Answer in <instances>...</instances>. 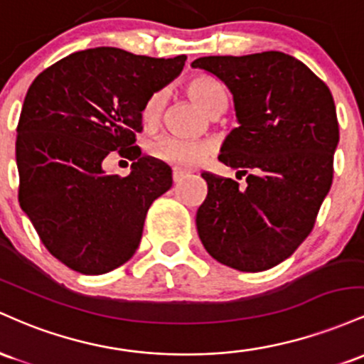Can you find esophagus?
I'll return each instance as SVG.
<instances>
[{"label":"esophagus","instance_id":"34e87169","mask_svg":"<svg viewBox=\"0 0 364 364\" xmlns=\"http://www.w3.org/2000/svg\"><path fill=\"white\" fill-rule=\"evenodd\" d=\"M186 171H183V170H181V168H173V182L175 183H178V182H181L182 181V178L183 177H186Z\"/></svg>","mask_w":364,"mask_h":364}]
</instances>
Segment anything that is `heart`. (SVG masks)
Masks as SVG:
<instances>
[{
  "label": "heart",
  "instance_id": "b5f03b06",
  "mask_svg": "<svg viewBox=\"0 0 364 364\" xmlns=\"http://www.w3.org/2000/svg\"><path fill=\"white\" fill-rule=\"evenodd\" d=\"M186 91L210 117L223 113L227 108V92L215 77L206 73L193 75L186 84ZM165 109V94L154 91L146 100L141 109L142 124L146 129H156ZM148 151L154 160H160L178 168H196L203 165L213 154V144L210 141H187L165 136L149 142Z\"/></svg>",
  "mask_w": 364,
  "mask_h": 364
}]
</instances>
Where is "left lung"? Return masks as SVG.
I'll return each mask as SVG.
<instances>
[{
	"label": "left lung",
	"instance_id": "8db88e82",
	"mask_svg": "<svg viewBox=\"0 0 364 364\" xmlns=\"http://www.w3.org/2000/svg\"><path fill=\"white\" fill-rule=\"evenodd\" d=\"M194 68L213 73L234 96L239 127L218 160L247 186L204 171L208 194L196 215L204 249L240 272L277 267L311 234L333 178L338 122L330 89L280 51L203 56Z\"/></svg>",
	"mask_w": 364,
	"mask_h": 364
}]
</instances>
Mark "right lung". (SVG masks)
<instances>
[{"instance_id":"add662e5","label":"right lung","mask_w":364,"mask_h":364,"mask_svg":"<svg viewBox=\"0 0 364 364\" xmlns=\"http://www.w3.org/2000/svg\"><path fill=\"white\" fill-rule=\"evenodd\" d=\"M186 60L94 48L56 61L28 87L15 142L20 208L72 270L101 275L137 251L149 206L173 182L166 163L134 146L141 109ZM113 150L133 161L127 178L104 171Z\"/></svg>"}]
</instances>
